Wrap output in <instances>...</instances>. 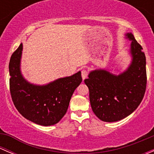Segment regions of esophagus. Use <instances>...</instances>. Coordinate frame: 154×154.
<instances>
[{"label": "esophagus", "instance_id": "obj_1", "mask_svg": "<svg viewBox=\"0 0 154 154\" xmlns=\"http://www.w3.org/2000/svg\"><path fill=\"white\" fill-rule=\"evenodd\" d=\"M88 72L86 71V69H83L81 71V75H82V77H83V79L84 80V79H86L87 77V76H88Z\"/></svg>", "mask_w": 154, "mask_h": 154}]
</instances>
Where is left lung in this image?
Returning <instances> with one entry per match:
<instances>
[{"mask_svg": "<svg viewBox=\"0 0 154 154\" xmlns=\"http://www.w3.org/2000/svg\"><path fill=\"white\" fill-rule=\"evenodd\" d=\"M126 36L131 41L132 62L127 69L119 75L104 69L94 70L84 80L89 90L92 111L103 122H118L130 116L140 104L145 93V55L131 32Z\"/></svg>", "mask_w": 154, "mask_h": 154, "instance_id": "obj_1", "label": "left lung"}]
</instances>
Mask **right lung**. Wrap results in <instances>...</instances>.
Wrapping results in <instances>:
<instances>
[{"mask_svg": "<svg viewBox=\"0 0 154 154\" xmlns=\"http://www.w3.org/2000/svg\"><path fill=\"white\" fill-rule=\"evenodd\" d=\"M22 43L12 54L9 64L10 89L15 108L25 119L42 126L58 123L66 115L74 90L81 83V72L57 79L43 86L34 85L21 72Z\"/></svg>", "mask_w": 154, "mask_h": 154, "instance_id": "add662e5", "label": "right lung"}]
</instances>
